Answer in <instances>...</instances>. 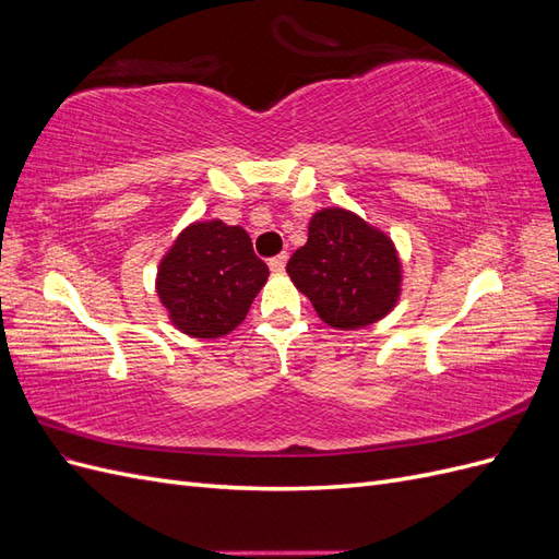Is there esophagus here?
Instances as JSON below:
<instances>
[{"mask_svg": "<svg viewBox=\"0 0 559 559\" xmlns=\"http://www.w3.org/2000/svg\"><path fill=\"white\" fill-rule=\"evenodd\" d=\"M286 259H289V257H286V253H277V257H273V259L267 261V265H270V270H273V273H282L284 265H286Z\"/></svg>", "mask_w": 559, "mask_h": 559, "instance_id": "1", "label": "esophagus"}]
</instances>
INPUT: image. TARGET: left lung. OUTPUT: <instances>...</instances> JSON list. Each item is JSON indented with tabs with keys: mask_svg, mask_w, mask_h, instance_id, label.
<instances>
[{
	"mask_svg": "<svg viewBox=\"0 0 559 559\" xmlns=\"http://www.w3.org/2000/svg\"><path fill=\"white\" fill-rule=\"evenodd\" d=\"M296 289L333 329H364L392 312L401 296L394 242L361 216L326 207L310 218L308 242L286 263Z\"/></svg>",
	"mask_w": 559,
	"mask_h": 559,
	"instance_id": "8db88e82",
	"label": "left lung"
}]
</instances>
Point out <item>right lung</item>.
Listing matches in <instances>:
<instances>
[{
	"instance_id": "right-lung-1",
	"label": "right lung",
	"mask_w": 559,
	"mask_h": 559,
	"mask_svg": "<svg viewBox=\"0 0 559 559\" xmlns=\"http://www.w3.org/2000/svg\"><path fill=\"white\" fill-rule=\"evenodd\" d=\"M270 275L245 228L195 222L158 265L156 292L173 324L193 337H222L238 329Z\"/></svg>"
}]
</instances>
